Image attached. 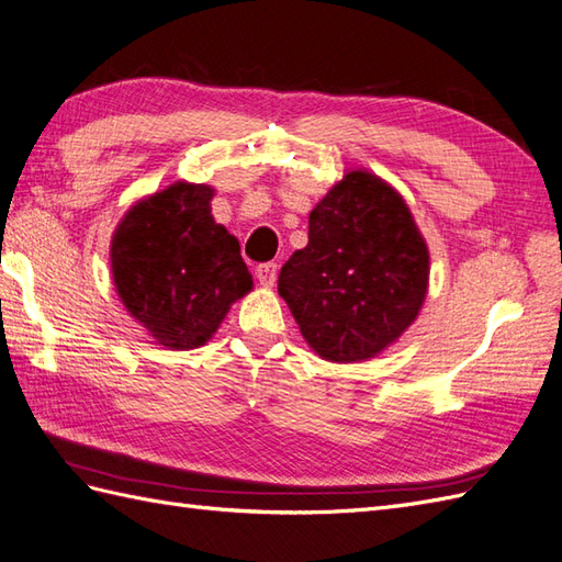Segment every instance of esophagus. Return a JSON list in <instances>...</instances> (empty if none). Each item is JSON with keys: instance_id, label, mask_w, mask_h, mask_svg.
<instances>
[{"instance_id": "esophagus-1", "label": "esophagus", "mask_w": 562, "mask_h": 562, "mask_svg": "<svg viewBox=\"0 0 562 562\" xmlns=\"http://www.w3.org/2000/svg\"><path fill=\"white\" fill-rule=\"evenodd\" d=\"M277 274H279V265L277 262H265V265H257L255 269V277L262 285H274L277 283Z\"/></svg>"}]
</instances>
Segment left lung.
<instances>
[{"mask_svg": "<svg viewBox=\"0 0 562 562\" xmlns=\"http://www.w3.org/2000/svg\"><path fill=\"white\" fill-rule=\"evenodd\" d=\"M428 277L426 238L402 195L350 170L310 212V244L281 267L279 295L318 357L355 363L416 322Z\"/></svg>", "mask_w": 562, "mask_h": 562, "instance_id": "1", "label": "left lung"}]
</instances>
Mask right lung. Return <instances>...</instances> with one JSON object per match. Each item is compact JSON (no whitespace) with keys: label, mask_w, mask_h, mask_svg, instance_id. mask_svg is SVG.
I'll return each instance as SVG.
<instances>
[{"label":"right lung","mask_w":562,"mask_h":562,"mask_svg":"<svg viewBox=\"0 0 562 562\" xmlns=\"http://www.w3.org/2000/svg\"><path fill=\"white\" fill-rule=\"evenodd\" d=\"M212 195L175 181L132 205L111 240L120 300L168 350L205 345L252 288L238 240L212 220Z\"/></svg>","instance_id":"1"}]
</instances>
